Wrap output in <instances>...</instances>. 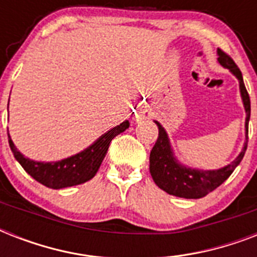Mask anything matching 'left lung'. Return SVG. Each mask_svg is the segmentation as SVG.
<instances>
[{
	"label": "left lung",
	"instance_id": "8db88e82",
	"mask_svg": "<svg viewBox=\"0 0 257 257\" xmlns=\"http://www.w3.org/2000/svg\"><path fill=\"white\" fill-rule=\"evenodd\" d=\"M219 53V62L223 66L228 68L240 81V92L243 97L244 106L247 112V120H245V129H247V141L244 145L243 151L237 159L227 167H224L217 171H196V169L184 168L172 155L171 145H169L168 136L165 133L164 128L156 121L159 126V137L156 144L153 145L149 156V172L152 175L153 181L156 183L159 188L165 191L169 195L184 197V199H200L207 196L209 192L215 191L216 188L220 187L225 180L232 175V172L243 160L244 153L247 151L248 144V121L251 116V101L245 85L243 81V74L232 60L229 54L224 50L217 49Z\"/></svg>",
	"mask_w": 257,
	"mask_h": 257
}]
</instances>
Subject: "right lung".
<instances>
[{
  "instance_id": "add662e5",
  "label": "right lung",
  "mask_w": 257,
  "mask_h": 257,
  "mask_svg": "<svg viewBox=\"0 0 257 257\" xmlns=\"http://www.w3.org/2000/svg\"><path fill=\"white\" fill-rule=\"evenodd\" d=\"M129 128V121H124L122 124L117 125L109 132L98 139L93 145H90L84 152L74 155V156L65 159V160L56 161V163H37V161L29 160L18 152L14 147L13 141L9 139V145L14 157L21 164V167L29 173L38 183L53 189H61V188L73 187L78 185L94 177L101 163L104 160L105 155L108 152L110 141Z\"/></svg>"
}]
</instances>
